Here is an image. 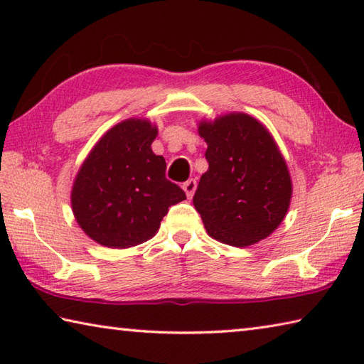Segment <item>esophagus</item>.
<instances>
[{
	"mask_svg": "<svg viewBox=\"0 0 364 364\" xmlns=\"http://www.w3.org/2000/svg\"><path fill=\"white\" fill-rule=\"evenodd\" d=\"M196 188H197V181L194 180V178H191V180H188L186 183H183V189H184V193H186L188 197L194 196Z\"/></svg>",
	"mask_w": 364,
	"mask_h": 364,
	"instance_id": "esophagus-1",
	"label": "esophagus"
}]
</instances>
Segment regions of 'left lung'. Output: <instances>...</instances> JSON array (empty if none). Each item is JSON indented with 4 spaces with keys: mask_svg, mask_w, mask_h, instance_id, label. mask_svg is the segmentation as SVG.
<instances>
[{
    "mask_svg": "<svg viewBox=\"0 0 364 364\" xmlns=\"http://www.w3.org/2000/svg\"><path fill=\"white\" fill-rule=\"evenodd\" d=\"M199 134L208 170L193 202L207 232L234 247L269 236L286 217L292 183L267 128L250 115L230 114L202 122Z\"/></svg>",
    "mask_w": 364,
    "mask_h": 364,
    "instance_id": "8db88e82",
    "label": "left lung"
}]
</instances>
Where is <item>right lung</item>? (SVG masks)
Instances as JSON below:
<instances>
[{"mask_svg": "<svg viewBox=\"0 0 364 364\" xmlns=\"http://www.w3.org/2000/svg\"><path fill=\"white\" fill-rule=\"evenodd\" d=\"M156 134L147 120H125L86 157L73 183L72 208L93 241L114 249L143 244L159 231L168 207L186 199L165 176V159L151 149Z\"/></svg>", "mask_w": 364, "mask_h": 364, "instance_id": "add662e5", "label": "right lung"}]
</instances>
